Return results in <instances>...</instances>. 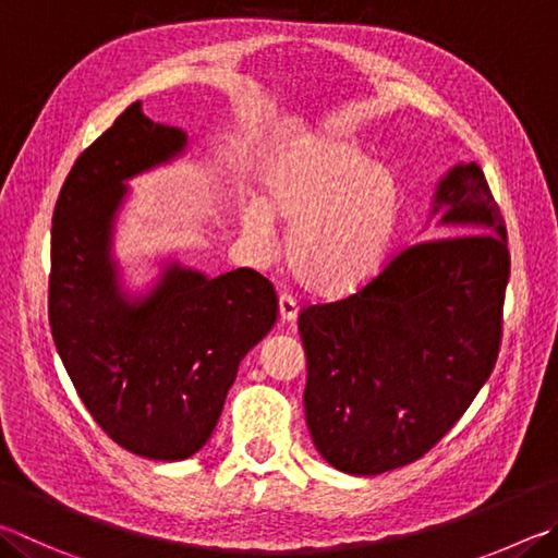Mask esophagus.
<instances>
[{"mask_svg": "<svg viewBox=\"0 0 558 558\" xmlns=\"http://www.w3.org/2000/svg\"><path fill=\"white\" fill-rule=\"evenodd\" d=\"M278 314H280V322H295L298 319V302L290 295H280L278 298Z\"/></svg>", "mask_w": 558, "mask_h": 558, "instance_id": "34e87169", "label": "esophagus"}]
</instances>
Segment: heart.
<instances>
[{"mask_svg":"<svg viewBox=\"0 0 558 558\" xmlns=\"http://www.w3.org/2000/svg\"><path fill=\"white\" fill-rule=\"evenodd\" d=\"M241 207V231L268 246L276 219L290 227L288 260L302 288L347 295L378 276L404 217V190L359 141L305 134L282 144Z\"/></svg>","mask_w":558,"mask_h":558,"instance_id":"obj_1","label":"heart"}]
</instances>
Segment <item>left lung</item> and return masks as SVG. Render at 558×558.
Listing matches in <instances>:
<instances>
[{
    "mask_svg": "<svg viewBox=\"0 0 558 558\" xmlns=\"http://www.w3.org/2000/svg\"><path fill=\"white\" fill-rule=\"evenodd\" d=\"M432 219L439 239L404 248L356 295L300 314L310 437L337 471L417 461L498 359L510 253L478 166L461 160L439 178Z\"/></svg>",
    "mask_w": 558,
    "mask_h": 558,
    "instance_id": "left-lung-1",
    "label": "left lung"
}]
</instances>
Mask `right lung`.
<instances>
[{
  "label": "right lung",
  "instance_id": "obj_1",
  "mask_svg": "<svg viewBox=\"0 0 558 558\" xmlns=\"http://www.w3.org/2000/svg\"><path fill=\"white\" fill-rule=\"evenodd\" d=\"M187 131L129 105L75 160L50 231L48 319L80 400L119 447L154 461L195 456L215 432L241 359L272 329L278 300L251 268L217 278L168 258L131 290L114 256L126 182L173 163Z\"/></svg>",
  "mask_w": 558,
  "mask_h": 558
}]
</instances>
